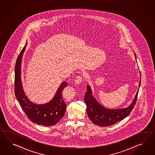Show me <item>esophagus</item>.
Instances as JSON below:
<instances>
[{"mask_svg": "<svg viewBox=\"0 0 155 155\" xmlns=\"http://www.w3.org/2000/svg\"><path fill=\"white\" fill-rule=\"evenodd\" d=\"M82 77L81 76H77L75 79V83L76 84H79L82 83Z\"/></svg>", "mask_w": 155, "mask_h": 155, "instance_id": "1", "label": "esophagus"}]
</instances>
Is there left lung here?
<instances>
[{
	"instance_id": "8db88e82",
	"label": "left lung",
	"mask_w": 155,
	"mask_h": 155,
	"mask_svg": "<svg viewBox=\"0 0 155 155\" xmlns=\"http://www.w3.org/2000/svg\"><path fill=\"white\" fill-rule=\"evenodd\" d=\"M140 80L139 83V87H140ZM87 91L84 96V100L87 105L88 116L92 123L100 127L113 125L127 117L136 104L139 91L138 90L132 103L127 108L110 110L103 107L97 101L92 95L91 87L87 86Z\"/></svg>"
}]
</instances>
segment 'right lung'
Segmentation results:
<instances>
[{
    "label": "right lung",
    "mask_w": 155,
    "mask_h": 155,
    "mask_svg": "<svg viewBox=\"0 0 155 155\" xmlns=\"http://www.w3.org/2000/svg\"><path fill=\"white\" fill-rule=\"evenodd\" d=\"M26 45L27 42L17 58L15 63V97L23 111L32 122L45 127L53 126L56 124L64 117L67 105L62 97V92L64 88L67 87L68 83L66 82H62L54 98L48 103L43 105H37L31 102L24 93L21 78V61Z\"/></svg>",
    "instance_id": "add662e5"
}]
</instances>
